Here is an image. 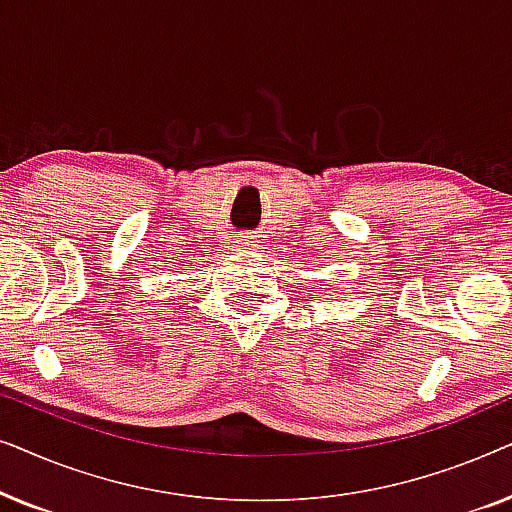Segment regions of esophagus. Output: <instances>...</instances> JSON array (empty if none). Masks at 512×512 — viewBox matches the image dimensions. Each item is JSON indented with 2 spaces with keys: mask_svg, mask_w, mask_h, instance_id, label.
Here are the masks:
<instances>
[{
  "mask_svg": "<svg viewBox=\"0 0 512 512\" xmlns=\"http://www.w3.org/2000/svg\"><path fill=\"white\" fill-rule=\"evenodd\" d=\"M237 244H240L242 249H249L251 247V237L249 235H240V240H237Z\"/></svg>",
  "mask_w": 512,
  "mask_h": 512,
  "instance_id": "obj_1",
  "label": "esophagus"
}]
</instances>
